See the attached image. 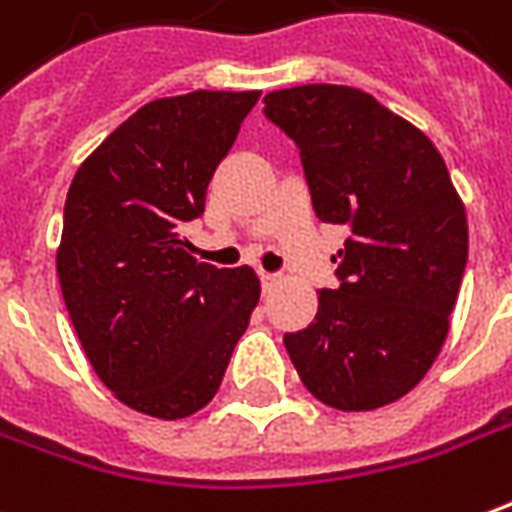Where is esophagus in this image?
Masks as SVG:
<instances>
[{
    "instance_id": "1",
    "label": "esophagus",
    "mask_w": 512,
    "mask_h": 512,
    "mask_svg": "<svg viewBox=\"0 0 512 512\" xmlns=\"http://www.w3.org/2000/svg\"><path fill=\"white\" fill-rule=\"evenodd\" d=\"M260 282H263V291L268 293L277 282H280V277H277V274H268V271H260Z\"/></svg>"
}]
</instances>
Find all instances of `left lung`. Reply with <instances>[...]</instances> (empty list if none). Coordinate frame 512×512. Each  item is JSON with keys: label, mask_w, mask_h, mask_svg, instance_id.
<instances>
[{"label": "left lung", "mask_w": 512, "mask_h": 512, "mask_svg": "<svg viewBox=\"0 0 512 512\" xmlns=\"http://www.w3.org/2000/svg\"><path fill=\"white\" fill-rule=\"evenodd\" d=\"M266 116L299 146L318 219L349 230L341 285L318 291L313 324L285 335L291 363L335 410L391 405L449 335L468 260L466 207L430 138L366 91H271Z\"/></svg>", "instance_id": "obj_1"}]
</instances>
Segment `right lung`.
I'll list each match as a JSON object with an SVG mask.
<instances>
[{
    "label": "right lung",
    "instance_id": "add662e5",
    "mask_svg": "<svg viewBox=\"0 0 512 512\" xmlns=\"http://www.w3.org/2000/svg\"><path fill=\"white\" fill-rule=\"evenodd\" d=\"M260 91H194L144 105L71 180L57 280L82 352L113 396L146 416L185 418L216 396L249 327V266L196 260L180 227Z\"/></svg>",
    "mask_w": 512,
    "mask_h": 512
}]
</instances>
